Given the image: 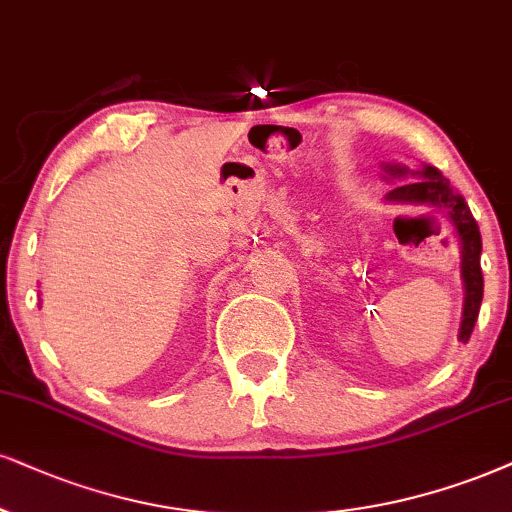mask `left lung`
Segmentation results:
<instances>
[{"mask_svg":"<svg viewBox=\"0 0 512 512\" xmlns=\"http://www.w3.org/2000/svg\"><path fill=\"white\" fill-rule=\"evenodd\" d=\"M391 175H408L406 168L387 166ZM422 180L403 182L401 187H394L387 194L389 201H408V204H430L437 206L439 211L449 213L451 223L456 225L460 244H463V282H465V306H463V323H460V342L468 344L472 330H475L479 306H482L484 296V277L482 266H479V256H482V235H479V225L472 216L468 201H465L451 182L439 173L437 168L425 166L420 170Z\"/></svg>","mask_w":512,"mask_h":512,"instance_id":"8db88e82","label":"left lung"}]
</instances>
